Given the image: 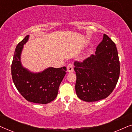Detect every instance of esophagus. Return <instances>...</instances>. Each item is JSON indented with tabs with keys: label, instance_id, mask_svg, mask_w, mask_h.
Listing matches in <instances>:
<instances>
[{
	"label": "esophagus",
	"instance_id": "obj_1",
	"mask_svg": "<svg viewBox=\"0 0 132 132\" xmlns=\"http://www.w3.org/2000/svg\"><path fill=\"white\" fill-rule=\"evenodd\" d=\"M67 71L68 73H72L74 71V68H73V65L72 63H70L68 64L67 65Z\"/></svg>",
	"mask_w": 132,
	"mask_h": 132
}]
</instances>
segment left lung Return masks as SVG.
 Masks as SVG:
<instances>
[{
  "instance_id": "obj_1",
  "label": "left lung",
  "mask_w": 132,
  "mask_h": 132,
  "mask_svg": "<svg viewBox=\"0 0 132 132\" xmlns=\"http://www.w3.org/2000/svg\"><path fill=\"white\" fill-rule=\"evenodd\" d=\"M75 89L77 97L85 102H96L112 93L120 77V61L115 43L104 34L95 55L83 62L75 61Z\"/></svg>"
}]
</instances>
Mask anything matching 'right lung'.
<instances>
[{
	"instance_id": "1",
	"label": "right lung",
	"mask_w": 132,
	"mask_h": 132,
	"mask_svg": "<svg viewBox=\"0 0 132 132\" xmlns=\"http://www.w3.org/2000/svg\"><path fill=\"white\" fill-rule=\"evenodd\" d=\"M29 37V35H26L15 48L11 65L12 80L19 93L28 102L47 104L56 97L67 68L49 67L40 73H34L23 67L20 56Z\"/></svg>"
}]
</instances>
